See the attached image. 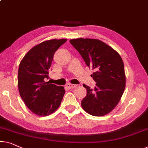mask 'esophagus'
<instances>
[{"label": "esophagus", "mask_w": 148, "mask_h": 148, "mask_svg": "<svg viewBox=\"0 0 148 148\" xmlns=\"http://www.w3.org/2000/svg\"><path fill=\"white\" fill-rule=\"evenodd\" d=\"M66 86L68 88H69L70 89H72V88H74L77 86V85L76 84H70V83H68L66 84Z\"/></svg>", "instance_id": "1"}]
</instances>
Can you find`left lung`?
Returning a JSON list of instances; mask_svg holds the SVG:
<instances>
[{"mask_svg":"<svg viewBox=\"0 0 148 148\" xmlns=\"http://www.w3.org/2000/svg\"><path fill=\"white\" fill-rule=\"evenodd\" d=\"M88 67L96 82L94 89L84 84L87 94L82 107L90 115L102 116L111 112L120 102L125 87L124 65L120 55L98 39L76 38L70 40Z\"/></svg>","mask_w":148,"mask_h":148,"instance_id":"obj_1","label":"left lung"}]
</instances>
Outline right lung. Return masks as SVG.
<instances>
[{
	"label": "right lung",
	"instance_id": "right-lung-1",
	"mask_svg": "<svg viewBox=\"0 0 148 148\" xmlns=\"http://www.w3.org/2000/svg\"><path fill=\"white\" fill-rule=\"evenodd\" d=\"M67 39H52L34 46L22 59L18 72V87L24 102L39 116L52 114L60 106L65 90L45 82L48 78L55 52Z\"/></svg>",
	"mask_w": 148,
	"mask_h": 148
}]
</instances>
